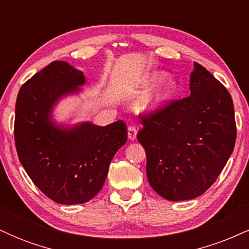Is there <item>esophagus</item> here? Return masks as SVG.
Returning a JSON list of instances; mask_svg holds the SVG:
<instances>
[{
    "instance_id": "1",
    "label": "esophagus",
    "mask_w": 249,
    "mask_h": 249,
    "mask_svg": "<svg viewBox=\"0 0 249 249\" xmlns=\"http://www.w3.org/2000/svg\"><path fill=\"white\" fill-rule=\"evenodd\" d=\"M137 132H138V130H137V127L134 126H128L127 128V137L130 141H136L137 139Z\"/></svg>"
}]
</instances>
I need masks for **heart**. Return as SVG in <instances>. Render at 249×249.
<instances>
[{"label":"heart","mask_w":249,"mask_h":249,"mask_svg":"<svg viewBox=\"0 0 249 249\" xmlns=\"http://www.w3.org/2000/svg\"><path fill=\"white\" fill-rule=\"evenodd\" d=\"M156 81L157 83L137 101L136 108L139 112L152 113L160 110L173 98L178 90L176 79L171 76H166L162 71H156L142 78L144 84L147 85Z\"/></svg>","instance_id":"1"}]
</instances>
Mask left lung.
Here are the masks:
<instances>
[{"label": "left lung", "mask_w": 249, "mask_h": 249, "mask_svg": "<svg viewBox=\"0 0 249 249\" xmlns=\"http://www.w3.org/2000/svg\"><path fill=\"white\" fill-rule=\"evenodd\" d=\"M190 96L142 117L138 142L146 152L151 187L170 201L191 200L213 185L234 150L232 97L210 71L193 63Z\"/></svg>", "instance_id": "left-lung-1"}]
</instances>
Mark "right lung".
I'll list each match as a JSON object with an SVG mask.
<instances>
[{
    "mask_svg": "<svg viewBox=\"0 0 249 249\" xmlns=\"http://www.w3.org/2000/svg\"><path fill=\"white\" fill-rule=\"evenodd\" d=\"M84 72L55 61L22 85L15 107V144L25 172L48 198L83 204L102 190L108 166L127 141L124 122L62 124L53 119L59 101L78 95Z\"/></svg>",
    "mask_w": 249,
    "mask_h": 249,
    "instance_id": "right-lung-1",
    "label": "right lung"
}]
</instances>
